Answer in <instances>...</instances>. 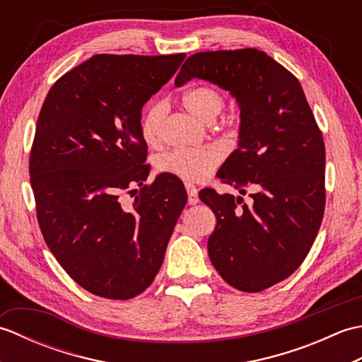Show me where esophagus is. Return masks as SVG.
<instances>
[{"instance_id": "1", "label": "esophagus", "mask_w": 362, "mask_h": 362, "mask_svg": "<svg viewBox=\"0 0 362 362\" xmlns=\"http://www.w3.org/2000/svg\"><path fill=\"white\" fill-rule=\"evenodd\" d=\"M187 193H188V204L189 205H196L199 202V194H197V188L191 183H187Z\"/></svg>"}]
</instances>
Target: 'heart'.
Segmentation results:
<instances>
[{"label": "heart", "instance_id": "heart-1", "mask_svg": "<svg viewBox=\"0 0 362 362\" xmlns=\"http://www.w3.org/2000/svg\"><path fill=\"white\" fill-rule=\"evenodd\" d=\"M183 105L197 118L211 122L222 112L224 98L216 88L199 86L187 90L182 96ZM168 107L163 101L151 103L141 113L140 134L146 144L157 146L161 140L163 121ZM221 161V152L213 146L205 148L173 149L157 157L156 166L158 173L177 177L183 182H202L214 173Z\"/></svg>", "mask_w": 362, "mask_h": 362}]
</instances>
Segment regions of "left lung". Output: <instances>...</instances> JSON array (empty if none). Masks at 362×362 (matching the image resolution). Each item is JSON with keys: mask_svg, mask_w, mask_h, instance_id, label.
Returning <instances> with one entry per match:
<instances>
[{"mask_svg": "<svg viewBox=\"0 0 362 362\" xmlns=\"http://www.w3.org/2000/svg\"><path fill=\"white\" fill-rule=\"evenodd\" d=\"M193 78L232 93L241 109L238 149L218 177L250 204L216 189L201 201L216 214L209 238L214 269L230 286L259 292L303 263L325 210V144L298 79L255 48L188 57L175 86Z\"/></svg>", "mask_w": 362, "mask_h": 362, "instance_id": "obj_1", "label": "left lung"}]
</instances>
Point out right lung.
Returning a JSON list of instances; mask_svg holds the SVG:
<instances>
[{
    "mask_svg": "<svg viewBox=\"0 0 362 362\" xmlns=\"http://www.w3.org/2000/svg\"><path fill=\"white\" fill-rule=\"evenodd\" d=\"M185 54H96L54 82L29 157L37 221L52 255L91 294L127 300L156 279L187 193L173 177L144 183L143 105ZM141 188L122 206L121 192Z\"/></svg>",
    "mask_w": 362,
    "mask_h": 362,
    "instance_id": "right-lung-1",
    "label": "right lung"
}]
</instances>
